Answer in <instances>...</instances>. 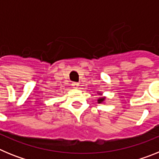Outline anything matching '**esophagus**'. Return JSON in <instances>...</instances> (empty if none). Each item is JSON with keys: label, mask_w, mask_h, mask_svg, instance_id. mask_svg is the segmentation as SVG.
I'll return each instance as SVG.
<instances>
[{"label": "esophagus", "mask_w": 159, "mask_h": 159, "mask_svg": "<svg viewBox=\"0 0 159 159\" xmlns=\"http://www.w3.org/2000/svg\"><path fill=\"white\" fill-rule=\"evenodd\" d=\"M71 86H72L73 88H75V89H77L79 88V84L78 83H72L71 84Z\"/></svg>", "instance_id": "esophagus-1"}]
</instances>
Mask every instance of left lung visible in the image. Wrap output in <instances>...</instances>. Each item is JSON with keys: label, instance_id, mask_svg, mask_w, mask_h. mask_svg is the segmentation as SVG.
Masks as SVG:
<instances>
[{"label": "left lung", "instance_id": "1", "mask_svg": "<svg viewBox=\"0 0 159 159\" xmlns=\"http://www.w3.org/2000/svg\"><path fill=\"white\" fill-rule=\"evenodd\" d=\"M98 95H102V94L100 92H98ZM105 99H106V97H105V96L99 97V99H97V102H98V103H104Z\"/></svg>", "mask_w": 159, "mask_h": 159}]
</instances>
